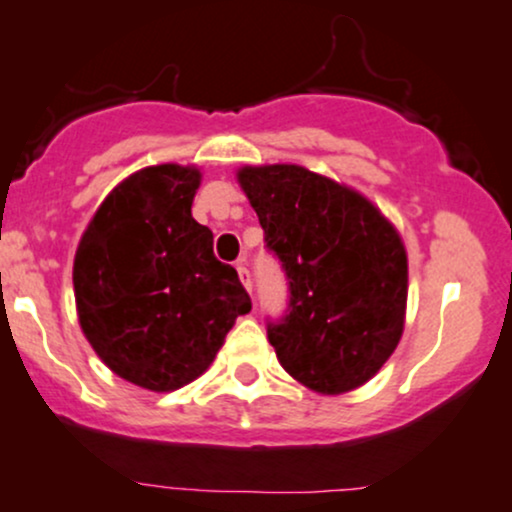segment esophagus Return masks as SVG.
Here are the masks:
<instances>
[{
	"label": "esophagus",
	"mask_w": 512,
	"mask_h": 512,
	"mask_svg": "<svg viewBox=\"0 0 512 512\" xmlns=\"http://www.w3.org/2000/svg\"><path fill=\"white\" fill-rule=\"evenodd\" d=\"M238 277L242 282V287L247 289V292H252V279H250V270H247L245 262H238Z\"/></svg>",
	"instance_id": "esophagus-1"
}]
</instances>
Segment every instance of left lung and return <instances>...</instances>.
<instances>
[{"instance_id":"8db88e82","label":"left lung","mask_w":512,"mask_h":512,"mask_svg":"<svg viewBox=\"0 0 512 512\" xmlns=\"http://www.w3.org/2000/svg\"><path fill=\"white\" fill-rule=\"evenodd\" d=\"M238 184L289 279V314L267 326L282 368L321 395L365 385L405 331L397 228L360 191L299 164L242 166Z\"/></svg>"}]
</instances>
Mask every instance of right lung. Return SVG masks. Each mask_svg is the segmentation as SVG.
Here are the masks:
<instances>
[{"instance_id": "add662e5", "label": "right lung", "mask_w": 512, "mask_h": 512, "mask_svg": "<svg viewBox=\"0 0 512 512\" xmlns=\"http://www.w3.org/2000/svg\"><path fill=\"white\" fill-rule=\"evenodd\" d=\"M201 169L157 164L120 181L85 228L73 262L85 338L115 375L179 390L203 375L240 314L238 272L215 260L191 215Z\"/></svg>"}]
</instances>
